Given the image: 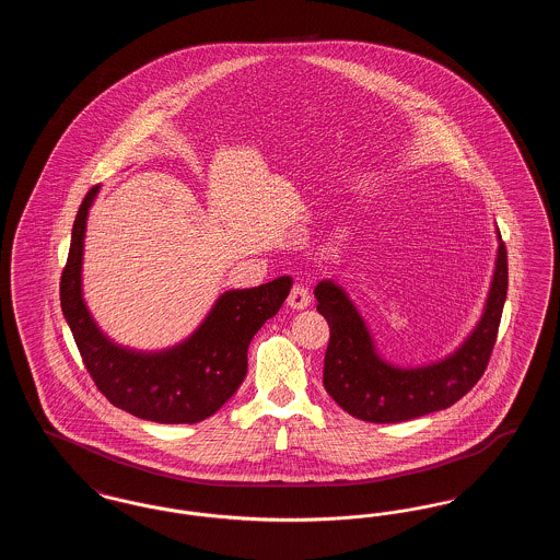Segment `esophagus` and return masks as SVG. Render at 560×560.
<instances>
[{
    "instance_id": "esophagus-1",
    "label": "esophagus",
    "mask_w": 560,
    "mask_h": 560,
    "mask_svg": "<svg viewBox=\"0 0 560 560\" xmlns=\"http://www.w3.org/2000/svg\"><path fill=\"white\" fill-rule=\"evenodd\" d=\"M288 304L292 306L293 311L306 308V306L311 304V292H308V288L302 285V283H295L292 288V292H290V298H288Z\"/></svg>"
}]
</instances>
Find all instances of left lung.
<instances>
[{
	"instance_id": "1",
	"label": "left lung",
	"mask_w": 560,
	"mask_h": 560,
	"mask_svg": "<svg viewBox=\"0 0 560 560\" xmlns=\"http://www.w3.org/2000/svg\"><path fill=\"white\" fill-rule=\"evenodd\" d=\"M498 258L479 325L453 354L424 368L386 363L347 293L325 279L315 288L317 311L329 323L323 386L352 418L395 424L452 407L480 380L495 347L508 292L506 245L498 231Z\"/></svg>"
}]
</instances>
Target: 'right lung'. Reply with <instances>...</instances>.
Returning a JSON list of instances; mask_svg holds the SVG:
<instances>
[{"instance_id":"1","label":"right lung","mask_w":560,"mask_h":560,"mask_svg":"<svg viewBox=\"0 0 560 560\" xmlns=\"http://www.w3.org/2000/svg\"><path fill=\"white\" fill-rule=\"evenodd\" d=\"M92 187L73 222L69 258L60 277V306L83 365L115 407L160 424H197L231 399L247 373V347L265 320L277 315L292 290L279 277L252 290L222 293L199 329L178 347L138 352L110 342L81 295V260Z\"/></svg>"}]
</instances>
